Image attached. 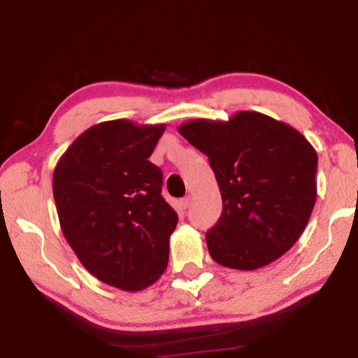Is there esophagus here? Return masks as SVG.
I'll return each mask as SVG.
<instances>
[{
	"label": "esophagus",
	"mask_w": 358,
	"mask_h": 358,
	"mask_svg": "<svg viewBox=\"0 0 358 358\" xmlns=\"http://www.w3.org/2000/svg\"><path fill=\"white\" fill-rule=\"evenodd\" d=\"M190 202H192V199H190V197H184L182 200H180V207H182V208H189V207H190Z\"/></svg>",
	"instance_id": "1"
}]
</instances>
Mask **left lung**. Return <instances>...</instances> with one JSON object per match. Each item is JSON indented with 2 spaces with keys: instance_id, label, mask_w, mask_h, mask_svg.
Listing matches in <instances>:
<instances>
[{
  "instance_id": "left-lung-1",
  "label": "left lung",
  "mask_w": 358,
  "mask_h": 358,
  "mask_svg": "<svg viewBox=\"0 0 358 358\" xmlns=\"http://www.w3.org/2000/svg\"><path fill=\"white\" fill-rule=\"evenodd\" d=\"M179 134L208 156L222 194V217L205 234L213 261L256 271L283 256L316 202L317 155L310 141L254 110L227 122H185Z\"/></svg>"
}]
</instances>
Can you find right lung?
<instances>
[{
    "label": "right lung",
    "instance_id": "obj_1",
    "mask_svg": "<svg viewBox=\"0 0 358 358\" xmlns=\"http://www.w3.org/2000/svg\"><path fill=\"white\" fill-rule=\"evenodd\" d=\"M164 130L101 122L68 146L53 171L68 244L87 272L125 292L153 285L168 267L178 213L161 195L163 173L148 161Z\"/></svg>",
    "mask_w": 358,
    "mask_h": 358
}]
</instances>
